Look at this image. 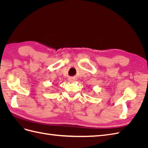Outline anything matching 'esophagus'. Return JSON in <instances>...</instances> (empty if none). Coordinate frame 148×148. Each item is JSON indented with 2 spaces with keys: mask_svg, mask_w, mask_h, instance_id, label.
<instances>
[{
  "mask_svg": "<svg viewBox=\"0 0 148 148\" xmlns=\"http://www.w3.org/2000/svg\"><path fill=\"white\" fill-rule=\"evenodd\" d=\"M69 81L70 82H75V78H69Z\"/></svg>",
  "mask_w": 148,
  "mask_h": 148,
  "instance_id": "obj_1",
  "label": "esophagus"
}]
</instances>
